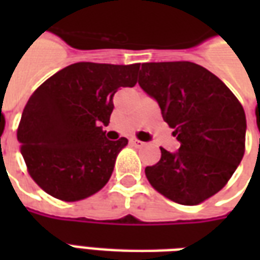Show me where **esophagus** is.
I'll list each match as a JSON object with an SVG mask.
<instances>
[{
    "label": "esophagus",
    "mask_w": 260,
    "mask_h": 260,
    "mask_svg": "<svg viewBox=\"0 0 260 260\" xmlns=\"http://www.w3.org/2000/svg\"><path fill=\"white\" fill-rule=\"evenodd\" d=\"M129 143L132 145L134 147H142L145 146V142L142 141H138V139H135V138H131L129 139Z\"/></svg>",
    "instance_id": "esophagus-1"
}]
</instances>
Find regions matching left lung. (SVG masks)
I'll use <instances>...</instances> for the list:
<instances>
[{
    "label": "left lung",
    "mask_w": 260,
    "mask_h": 260,
    "mask_svg": "<svg viewBox=\"0 0 260 260\" xmlns=\"http://www.w3.org/2000/svg\"><path fill=\"white\" fill-rule=\"evenodd\" d=\"M138 83L157 102L163 119L180 142L163 147L145 169L152 186L181 205H198L223 188L245 152V111L227 86L201 65L145 62Z\"/></svg>",
    "instance_id": "left-lung-1"
}]
</instances>
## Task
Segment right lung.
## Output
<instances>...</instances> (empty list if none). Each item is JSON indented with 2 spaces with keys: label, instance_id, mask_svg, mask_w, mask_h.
<instances>
[{
  "label": "right lung",
  "instance_id": "add662e5",
  "mask_svg": "<svg viewBox=\"0 0 260 260\" xmlns=\"http://www.w3.org/2000/svg\"><path fill=\"white\" fill-rule=\"evenodd\" d=\"M139 67L76 62L31 94L18 141L29 174L43 191L75 202L107 184L128 139L108 141L103 126L110 122L114 94L136 85Z\"/></svg>",
  "mask_w": 260,
  "mask_h": 260
}]
</instances>
